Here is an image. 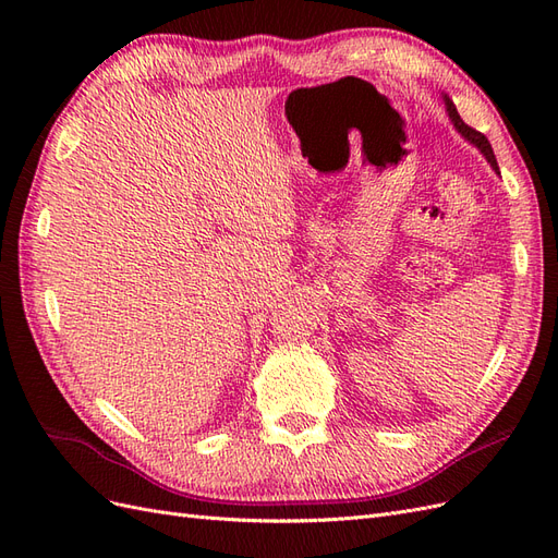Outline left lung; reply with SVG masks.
Instances as JSON below:
<instances>
[{"label":"left lung","mask_w":558,"mask_h":558,"mask_svg":"<svg viewBox=\"0 0 558 558\" xmlns=\"http://www.w3.org/2000/svg\"><path fill=\"white\" fill-rule=\"evenodd\" d=\"M442 99H445V107H447V113H449V118H451L453 128L459 130V134H461V137H463L465 142H470L472 146H475V148L480 150V154L486 158V162L492 165V170H494L496 174H500V170H498V162H496V156H494V148H492V144H488V140L484 137L482 132L472 130V128H468V125L463 123V118L459 116V111H456L453 102H451V99H449L447 95H442Z\"/></svg>","instance_id":"8db88e82"}]
</instances>
